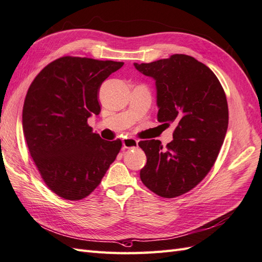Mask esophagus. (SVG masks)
<instances>
[{"label":"esophagus","mask_w":262,"mask_h":262,"mask_svg":"<svg viewBox=\"0 0 262 262\" xmlns=\"http://www.w3.org/2000/svg\"><path fill=\"white\" fill-rule=\"evenodd\" d=\"M138 146V141L135 138H125L123 141V147L124 148H135Z\"/></svg>","instance_id":"esophagus-1"}]
</instances>
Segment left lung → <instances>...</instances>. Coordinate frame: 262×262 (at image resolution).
<instances>
[{
    "label": "left lung",
    "instance_id": "8db88e82",
    "mask_svg": "<svg viewBox=\"0 0 262 262\" xmlns=\"http://www.w3.org/2000/svg\"><path fill=\"white\" fill-rule=\"evenodd\" d=\"M134 66L155 80L157 120L176 126L166 148L157 139L138 143L147 157L141 180L162 198L180 196L195 187L216 161L229 123L226 93L209 67L186 54Z\"/></svg>",
    "mask_w": 262,
    "mask_h": 262
}]
</instances>
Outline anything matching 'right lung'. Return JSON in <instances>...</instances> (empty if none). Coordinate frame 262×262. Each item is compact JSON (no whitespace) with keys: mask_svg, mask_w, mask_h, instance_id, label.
<instances>
[{"mask_svg":"<svg viewBox=\"0 0 262 262\" xmlns=\"http://www.w3.org/2000/svg\"><path fill=\"white\" fill-rule=\"evenodd\" d=\"M123 64L67 56L46 66L30 84L23 134L42 180L60 198L88 196L116 160L120 139L103 141L88 118L100 113L101 83Z\"/></svg>","mask_w":262,"mask_h":262,"instance_id":"add662e5","label":"right lung"}]
</instances>
